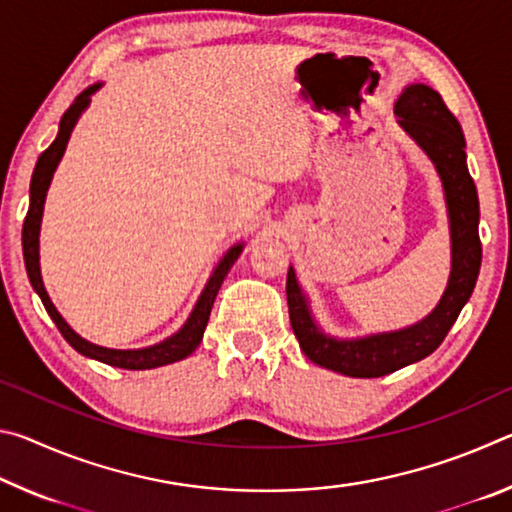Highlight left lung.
<instances>
[{"label":"left lung","mask_w":512,"mask_h":512,"mask_svg":"<svg viewBox=\"0 0 512 512\" xmlns=\"http://www.w3.org/2000/svg\"><path fill=\"white\" fill-rule=\"evenodd\" d=\"M395 115L406 133L418 142L443 178L449 223H452V275L438 307L402 332L377 334L361 341L329 339L316 327L307 300L289 268L287 302L293 334L302 352L318 363L348 377H384L409 363L420 361L445 341L458 314L470 300L481 268L479 196L465 164V137L461 124L445 106L443 97L427 85H409L395 103Z\"/></svg>","instance_id":"left-lung-1"}]
</instances>
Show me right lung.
Listing matches in <instances>:
<instances>
[{"instance_id": "1", "label": "right lung", "mask_w": 512, "mask_h": 512, "mask_svg": "<svg viewBox=\"0 0 512 512\" xmlns=\"http://www.w3.org/2000/svg\"><path fill=\"white\" fill-rule=\"evenodd\" d=\"M94 90H99V85H92L85 92H81L79 97L74 99L72 106L65 110L63 119H60V128H58V135L56 140L49 144V149H45L40 153V158L36 162V169H33V176H31V201H29V212H27V219H24L22 225V250H24V266H27V273H29V280H31V287L36 289V293L42 300V305H45L47 314L54 320L56 327L60 329V334L65 336V341L72 345L76 352L85 354V357L90 359H97L101 363H108V366H117V368H124V370H149V368H160V366H167V363L173 361H180L192 354L198 345H201L203 339V332L207 327V320H210V311L214 305V298L216 293H219L221 284H223V277L228 275L230 266L235 264V259L241 253V244L230 248L228 255L221 259V264L216 266V271L212 273L210 282L205 284V289L201 293V298H198L196 307L192 311V316L187 318L185 327L180 329L178 334H173L171 339L162 341L158 345H153V348H146V350H108V348H99V345L88 343L85 339H81L79 334L74 332L72 327H69L63 316L58 314L54 302L49 300L47 291H45V284H42V277H40V264H38V235H40V219H42V207H45V196H47V189L51 183V176H54V171L58 167L60 158H63L65 153V146L69 140V133H72V128L76 124V119H79L81 110L88 106L90 103V94Z\"/></svg>"}]
</instances>
